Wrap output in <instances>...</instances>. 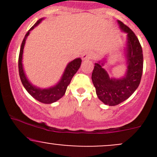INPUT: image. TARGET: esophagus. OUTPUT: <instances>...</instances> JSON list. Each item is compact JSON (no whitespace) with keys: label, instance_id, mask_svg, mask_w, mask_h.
Returning <instances> with one entry per match:
<instances>
[{"label":"esophagus","instance_id":"obj_1","mask_svg":"<svg viewBox=\"0 0 157 157\" xmlns=\"http://www.w3.org/2000/svg\"><path fill=\"white\" fill-rule=\"evenodd\" d=\"M93 57V55H92V54L90 53V52H84V53L83 54V55H82V58H83V60L91 59Z\"/></svg>","mask_w":157,"mask_h":157}]
</instances>
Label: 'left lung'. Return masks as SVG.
Instances as JSON below:
<instances>
[{
    "mask_svg": "<svg viewBox=\"0 0 157 157\" xmlns=\"http://www.w3.org/2000/svg\"><path fill=\"white\" fill-rule=\"evenodd\" d=\"M120 29L127 33V71L120 79L110 77L103 68L104 61L95 63L92 81L98 98L105 105H116L128 99L138 87L143 73V51L134 32L118 20Z\"/></svg>",
    "mask_w": 157,
    "mask_h": 157,
    "instance_id": "1",
    "label": "left lung"
}]
</instances>
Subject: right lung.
Returning a JSON list of instances; mask_svg holds the SVG:
<instances>
[{"mask_svg": "<svg viewBox=\"0 0 157 157\" xmlns=\"http://www.w3.org/2000/svg\"><path fill=\"white\" fill-rule=\"evenodd\" d=\"M42 20H43V18L38 20V21L35 23L34 26H33L30 28V29L27 32V33H26V36H25L24 39H23V42H22L21 47H20V55H19L18 67L20 80H21L22 83H23V86L26 89V91H27L34 99H36V100H38L39 102H42V103L45 104H51L58 101V99H61V98L65 94V92L66 90H67V86H68L70 83H71V80H72L74 74L77 73V71H78L79 68H80L82 60L81 58H78L73 60L71 62H69L68 64L67 65V67H66L65 70H64V74H63L62 77H61V80H60V81L58 82L55 86L46 89H41L34 86V85H33L30 83L29 80L27 79V77H26V74H25L24 70H23V63H22L23 48H24L25 43H26V38H27V36L29 35L30 31L34 29L36 26H38Z\"/></svg>", "mask_w": 157, "mask_h": 157, "instance_id": "add662e5", "label": "right lung"}]
</instances>
